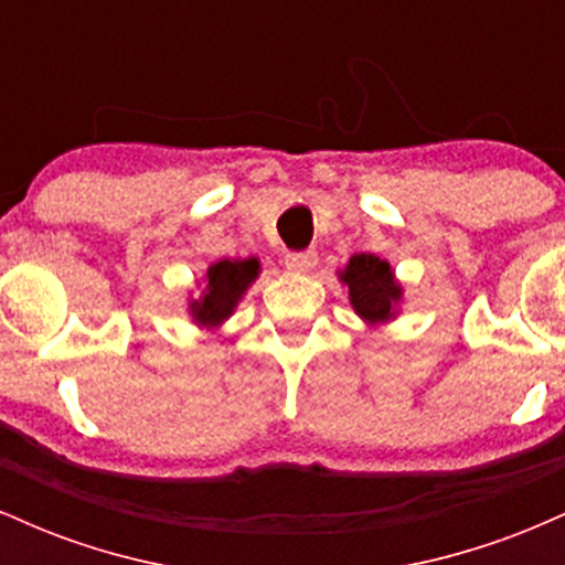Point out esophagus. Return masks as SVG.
Returning <instances> with one entry per match:
<instances>
[{"mask_svg":"<svg viewBox=\"0 0 565 565\" xmlns=\"http://www.w3.org/2000/svg\"><path fill=\"white\" fill-rule=\"evenodd\" d=\"M316 263H319V257H316V252H289L287 257H284V265H287L289 270H295V274H308V270L316 268Z\"/></svg>","mask_w":565,"mask_h":565,"instance_id":"34e87169","label":"esophagus"}]
</instances>
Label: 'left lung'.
I'll list each match as a JSON object with an SVG mask.
<instances>
[{
    "mask_svg": "<svg viewBox=\"0 0 565 565\" xmlns=\"http://www.w3.org/2000/svg\"><path fill=\"white\" fill-rule=\"evenodd\" d=\"M340 278L342 284H348L350 305L361 319L369 323L393 319L395 305L401 302V287L385 260L374 255H353Z\"/></svg>",
    "mask_w": 565,
    "mask_h": 565,
    "instance_id": "1",
    "label": "left lung"
}]
</instances>
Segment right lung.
Segmentation results:
<instances>
[{"label": "right lung", "mask_w": 565, "mask_h": 565, "mask_svg": "<svg viewBox=\"0 0 565 565\" xmlns=\"http://www.w3.org/2000/svg\"><path fill=\"white\" fill-rule=\"evenodd\" d=\"M260 274V263L255 257L249 260H220L206 270V287L199 300L191 302L193 321L201 327H220L242 300V295L249 289Z\"/></svg>", "instance_id": "right-lung-1"}]
</instances>
